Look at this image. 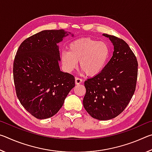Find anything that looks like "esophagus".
Masks as SVG:
<instances>
[{"label":"esophagus","instance_id":"esophagus-1","mask_svg":"<svg viewBox=\"0 0 152 152\" xmlns=\"http://www.w3.org/2000/svg\"><path fill=\"white\" fill-rule=\"evenodd\" d=\"M82 82V80L80 78H78V77H76L75 78V83L76 84H80Z\"/></svg>","mask_w":152,"mask_h":152}]
</instances>
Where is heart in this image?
<instances>
[{
  "label": "heart",
  "instance_id": "b5f03b06",
  "mask_svg": "<svg viewBox=\"0 0 152 152\" xmlns=\"http://www.w3.org/2000/svg\"><path fill=\"white\" fill-rule=\"evenodd\" d=\"M110 55L109 45L90 37L74 40L68 46V51H63L60 55L61 64L70 72L80 67L87 76H94L100 74L107 65Z\"/></svg>",
  "mask_w": 152,
  "mask_h": 152
}]
</instances>
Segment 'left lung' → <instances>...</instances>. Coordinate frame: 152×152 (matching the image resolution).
I'll return each mask as SVG.
<instances>
[{"instance_id": "1", "label": "left lung", "mask_w": 152, "mask_h": 152, "mask_svg": "<svg viewBox=\"0 0 152 152\" xmlns=\"http://www.w3.org/2000/svg\"><path fill=\"white\" fill-rule=\"evenodd\" d=\"M114 46L113 56L101 73L84 82L86 90L83 105L94 119H113L127 106L135 91L138 64L125 41L102 34Z\"/></svg>"}]
</instances>
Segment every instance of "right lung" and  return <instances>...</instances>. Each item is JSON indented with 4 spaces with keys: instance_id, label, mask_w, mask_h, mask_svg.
<instances>
[{
    "instance_id": "1",
    "label": "right lung",
    "mask_w": 152,
    "mask_h": 152,
    "mask_svg": "<svg viewBox=\"0 0 152 152\" xmlns=\"http://www.w3.org/2000/svg\"><path fill=\"white\" fill-rule=\"evenodd\" d=\"M69 34L63 29L42 31L23 42L17 51L13 63L17 96L37 119L56 115L75 86L74 76L61 72L59 66L58 43Z\"/></svg>"
}]
</instances>
